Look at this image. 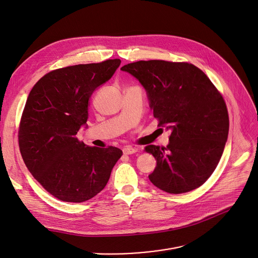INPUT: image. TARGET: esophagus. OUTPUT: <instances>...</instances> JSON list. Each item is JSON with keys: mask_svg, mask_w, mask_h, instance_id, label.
I'll return each mask as SVG.
<instances>
[{"mask_svg": "<svg viewBox=\"0 0 258 258\" xmlns=\"http://www.w3.org/2000/svg\"><path fill=\"white\" fill-rule=\"evenodd\" d=\"M138 150L132 146H125L123 148V153L124 154H133V153H136Z\"/></svg>", "mask_w": 258, "mask_h": 258, "instance_id": "1", "label": "esophagus"}]
</instances>
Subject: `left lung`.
Masks as SVG:
<instances>
[{
    "instance_id": "left-lung-1",
    "label": "left lung",
    "mask_w": 258,
    "mask_h": 258,
    "mask_svg": "<svg viewBox=\"0 0 258 258\" xmlns=\"http://www.w3.org/2000/svg\"><path fill=\"white\" fill-rule=\"evenodd\" d=\"M121 70L144 86L158 124L172 130L167 147L145 148L156 159L149 180L168 194L198 188L215 171L227 141L229 119L222 95L192 63L139 60Z\"/></svg>"
}]
</instances>
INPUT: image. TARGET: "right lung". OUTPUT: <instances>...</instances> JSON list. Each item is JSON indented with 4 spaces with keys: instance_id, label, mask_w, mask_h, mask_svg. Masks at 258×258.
Here are the masks:
<instances>
[{
    "instance_id": "add662e5",
    "label": "right lung",
    "mask_w": 258,
    "mask_h": 258,
    "mask_svg": "<svg viewBox=\"0 0 258 258\" xmlns=\"http://www.w3.org/2000/svg\"><path fill=\"white\" fill-rule=\"evenodd\" d=\"M120 62L115 58L53 70L28 97L18 130L20 153L34 178L59 201L82 203L96 197L122 155L119 148L89 147L76 137L87 121L92 92Z\"/></svg>"
}]
</instances>
